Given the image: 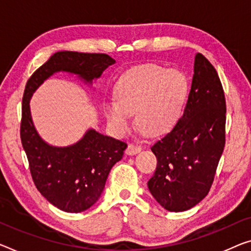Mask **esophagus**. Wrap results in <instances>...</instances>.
Returning a JSON list of instances; mask_svg holds the SVG:
<instances>
[{
	"label": "esophagus",
	"mask_w": 251,
	"mask_h": 251,
	"mask_svg": "<svg viewBox=\"0 0 251 251\" xmlns=\"http://www.w3.org/2000/svg\"><path fill=\"white\" fill-rule=\"evenodd\" d=\"M141 151V147L138 145H133V144H130L128 145V148L126 149V153L129 156H132V155H136V153L140 152Z\"/></svg>",
	"instance_id": "1"
}]
</instances>
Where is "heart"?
I'll list each match as a JSON object with an SVG mask.
<instances>
[{"label": "heart", "instance_id": "obj_1", "mask_svg": "<svg viewBox=\"0 0 251 251\" xmlns=\"http://www.w3.org/2000/svg\"><path fill=\"white\" fill-rule=\"evenodd\" d=\"M188 83L182 72L157 65H141L125 73L117 83L115 94L105 106L111 128L121 134L129 129L131 114L146 133L157 136L175 125L182 113Z\"/></svg>", "mask_w": 251, "mask_h": 251}]
</instances>
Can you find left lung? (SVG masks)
<instances>
[{
    "mask_svg": "<svg viewBox=\"0 0 251 251\" xmlns=\"http://www.w3.org/2000/svg\"><path fill=\"white\" fill-rule=\"evenodd\" d=\"M226 112L218 73L196 53L183 115L151 147L157 167L148 188L164 209L190 210L207 195L226 144Z\"/></svg>",
    "mask_w": 251,
    "mask_h": 251,
    "instance_id": "8db88e82",
    "label": "left lung"
}]
</instances>
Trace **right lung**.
<instances>
[{
    "instance_id": "right-lung-1",
    "label": "right lung",
    "mask_w": 251,
    "mask_h": 251,
    "mask_svg": "<svg viewBox=\"0 0 251 251\" xmlns=\"http://www.w3.org/2000/svg\"><path fill=\"white\" fill-rule=\"evenodd\" d=\"M115 60L105 53L55 52L30 77L22 99L21 141L33 183L41 195L59 210L78 213L94 205L107 175L121 160L126 144L88 129L74 145L56 147L46 142L33 125L30 99L46 79L59 72L76 75L92 85Z\"/></svg>"
}]
</instances>
